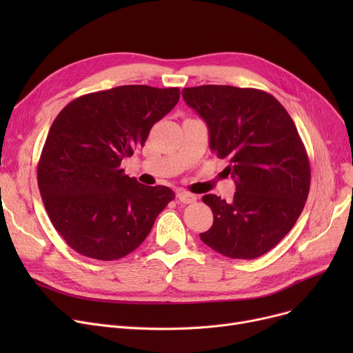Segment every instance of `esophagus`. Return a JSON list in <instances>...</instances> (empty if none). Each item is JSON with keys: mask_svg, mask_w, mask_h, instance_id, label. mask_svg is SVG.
I'll use <instances>...</instances> for the list:
<instances>
[{"mask_svg": "<svg viewBox=\"0 0 353 353\" xmlns=\"http://www.w3.org/2000/svg\"><path fill=\"white\" fill-rule=\"evenodd\" d=\"M177 200L183 205H190V203H194L197 200V197L189 192H184V190H179L177 192Z\"/></svg>", "mask_w": 353, "mask_h": 353, "instance_id": "esophagus-1", "label": "esophagus"}]
</instances>
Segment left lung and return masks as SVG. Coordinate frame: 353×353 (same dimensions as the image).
Masks as SVG:
<instances>
[{
	"label": "left lung",
	"mask_w": 353,
	"mask_h": 353,
	"mask_svg": "<svg viewBox=\"0 0 353 353\" xmlns=\"http://www.w3.org/2000/svg\"><path fill=\"white\" fill-rule=\"evenodd\" d=\"M181 96L206 121L212 152L228 159L236 183L232 201L206 194L213 226L203 243L232 259H256L273 249L301 216L310 188L306 148L292 117L257 88L199 85Z\"/></svg>",
	"instance_id": "8db88e82"
}]
</instances>
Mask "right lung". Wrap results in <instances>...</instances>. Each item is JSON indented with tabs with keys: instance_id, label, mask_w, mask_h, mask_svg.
<instances>
[{
	"instance_id": "obj_1",
	"label": "right lung",
	"mask_w": 353,
	"mask_h": 353,
	"mask_svg": "<svg viewBox=\"0 0 353 353\" xmlns=\"http://www.w3.org/2000/svg\"><path fill=\"white\" fill-rule=\"evenodd\" d=\"M179 99L177 87L120 85L72 100L55 117L37 180L54 229L72 250L117 261L144 242L174 192L140 184L120 164Z\"/></svg>"
}]
</instances>
